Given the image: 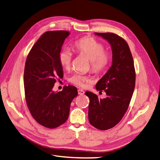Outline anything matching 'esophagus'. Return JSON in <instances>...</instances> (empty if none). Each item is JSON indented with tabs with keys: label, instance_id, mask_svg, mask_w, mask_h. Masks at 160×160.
I'll return each mask as SVG.
<instances>
[{
	"label": "esophagus",
	"instance_id": "obj_1",
	"mask_svg": "<svg viewBox=\"0 0 160 160\" xmlns=\"http://www.w3.org/2000/svg\"><path fill=\"white\" fill-rule=\"evenodd\" d=\"M78 95H84V91H83V90H82V89H78Z\"/></svg>",
	"mask_w": 160,
	"mask_h": 160
}]
</instances>
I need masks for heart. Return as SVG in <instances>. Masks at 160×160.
Wrapping results in <instances>:
<instances>
[{
	"label": "heart",
	"mask_w": 160,
	"mask_h": 160,
	"mask_svg": "<svg viewBox=\"0 0 160 160\" xmlns=\"http://www.w3.org/2000/svg\"><path fill=\"white\" fill-rule=\"evenodd\" d=\"M73 48L77 53L83 55L91 61V68L95 73H101L108 68L111 60L109 51L104 50L103 44L92 37H84L76 40ZM73 55L69 48H63L59 53V61L64 69L70 68ZM69 81L75 85L84 87L86 83L91 82V78L80 73L73 75Z\"/></svg>",
	"instance_id": "obj_1"
}]
</instances>
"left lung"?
<instances>
[{
	"mask_svg": "<svg viewBox=\"0 0 160 160\" xmlns=\"http://www.w3.org/2000/svg\"><path fill=\"white\" fill-rule=\"evenodd\" d=\"M107 40L112 50V64L96 84L97 91H104L107 97L99 99L86 92L90 99L88 120L96 128L105 130L120 122L128 108L135 87L134 61L124 39L113 33H95Z\"/></svg>",
	"mask_w": 160,
	"mask_h": 160,
	"instance_id": "obj_1",
	"label": "left lung"
}]
</instances>
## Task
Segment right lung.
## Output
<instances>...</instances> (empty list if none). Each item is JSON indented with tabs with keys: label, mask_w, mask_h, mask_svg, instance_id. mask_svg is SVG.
Wrapping results in <instances>:
<instances>
[{
	"label": "right lung",
	"mask_w": 160,
	"mask_h": 160,
	"mask_svg": "<svg viewBox=\"0 0 160 160\" xmlns=\"http://www.w3.org/2000/svg\"><path fill=\"white\" fill-rule=\"evenodd\" d=\"M68 31H48L37 40L28 54L23 82L28 108L38 124L55 128L66 122L77 88L69 85L60 92L52 91L56 78H62L59 53Z\"/></svg>",
	"instance_id": "1"
}]
</instances>
